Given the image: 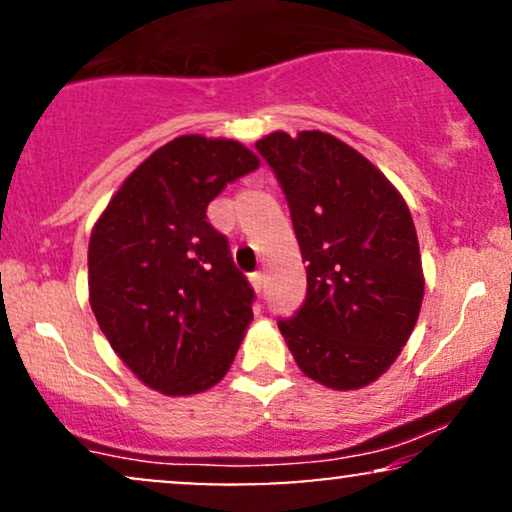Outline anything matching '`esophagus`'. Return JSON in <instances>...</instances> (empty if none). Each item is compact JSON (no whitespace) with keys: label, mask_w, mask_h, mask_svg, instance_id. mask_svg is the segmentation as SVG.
<instances>
[{"label":"esophagus","mask_w":512,"mask_h":512,"mask_svg":"<svg viewBox=\"0 0 512 512\" xmlns=\"http://www.w3.org/2000/svg\"><path fill=\"white\" fill-rule=\"evenodd\" d=\"M250 281H252V286H255V291H257V293H262V291H264V274H262V272L250 274Z\"/></svg>","instance_id":"1"}]
</instances>
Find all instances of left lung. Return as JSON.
I'll return each mask as SVG.
<instances>
[{
  "label": "left lung",
  "instance_id": "obj_1",
  "mask_svg": "<svg viewBox=\"0 0 512 512\" xmlns=\"http://www.w3.org/2000/svg\"><path fill=\"white\" fill-rule=\"evenodd\" d=\"M255 149L284 190L308 276L303 305L279 330L315 383L370 385L395 363L424 301L407 202L332 134L272 132Z\"/></svg>",
  "mask_w": 512,
  "mask_h": 512
}]
</instances>
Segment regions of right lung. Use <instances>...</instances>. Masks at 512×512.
I'll use <instances>...</instances> for the list:
<instances>
[{
    "label": "right lung",
    "mask_w": 512,
    "mask_h": 512,
    "mask_svg": "<svg viewBox=\"0 0 512 512\" xmlns=\"http://www.w3.org/2000/svg\"><path fill=\"white\" fill-rule=\"evenodd\" d=\"M260 166L233 139L185 134L122 182L88 243V301L125 366L163 395H197L231 368L255 291L207 207Z\"/></svg>",
    "instance_id": "obj_1"
}]
</instances>
